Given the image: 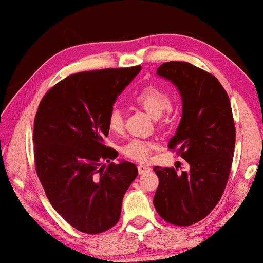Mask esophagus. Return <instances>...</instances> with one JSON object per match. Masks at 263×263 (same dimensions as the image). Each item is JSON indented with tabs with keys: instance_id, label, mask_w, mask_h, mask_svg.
Here are the masks:
<instances>
[{
	"instance_id": "esophagus-1",
	"label": "esophagus",
	"mask_w": 263,
	"mask_h": 263,
	"mask_svg": "<svg viewBox=\"0 0 263 263\" xmlns=\"http://www.w3.org/2000/svg\"><path fill=\"white\" fill-rule=\"evenodd\" d=\"M138 170H139V174L140 175H143L146 174V172H149L151 171V167L148 165H145V164H140L138 166Z\"/></svg>"
}]
</instances>
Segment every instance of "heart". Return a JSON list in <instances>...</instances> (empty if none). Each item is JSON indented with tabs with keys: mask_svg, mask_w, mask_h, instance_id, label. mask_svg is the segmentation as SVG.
I'll list each match as a JSON object with an SVG mask.
<instances>
[{
	"mask_svg": "<svg viewBox=\"0 0 263 263\" xmlns=\"http://www.w3.org/2000/svg\"><path fill=\"white\" fill-rule=\"evenodd\" d=\"M133 100L153 118L161 116L171 104L170 95L163 87L157 85L145 86L133 96ZM107 125L114 133H121L123 129V115L117 106H114L107 115ZM156 147L157 145L152 141L134 139L123 147V153L134 160L147 161Z\"/></svg>",
	"mask_w": 263,
	"mask_h": 263,
	"instance_id": "1",
	"label": "heart"
}]
</instances>
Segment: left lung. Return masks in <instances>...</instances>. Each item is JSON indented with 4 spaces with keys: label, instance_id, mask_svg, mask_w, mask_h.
Returning a JSON list of instances; mask_svg holds the SVG:
<instances>
[{
    "label": "left lung",
    "instance_id": "1",
    "mask_svg": "<svg viewBox=\"0 0 263 263\" xmlns=\"http://www.w3.org/2000/svg\"><path fill=\"white\" fill-rule=\"evenodd\" d=\"M157 75L181 95L182 118L167 147H177L190 168L154 166L153 204L165 221L189 226L211 213L228 183L236 142L231 104L217 78L188 62L163 63Z\"/></svg>",
    "mask_w": 263,
    "mask_h": 263
}]
</instances>
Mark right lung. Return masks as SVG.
<instances>
[{
    "mask_svg": "<svg viewBox=\"0 0 263 263\" xmlns=\"http://www.w3.org/2000/svg\"><path fill=\"white\" fill-rule=\"evenodd\" d=\"M141 67L82 71L56 84L34 118L35 170L55 211L79 231L96 235L117 224L122 200L138 176L130 161L103 143L107 115Z\"/></svg>",
    "mask_w": 263,
    "mask_h": 263,
    "instance_id": "1",
    "label": "right lung"
}]
</instances>
